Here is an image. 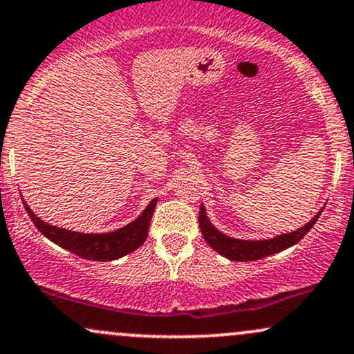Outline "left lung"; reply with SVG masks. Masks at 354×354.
I'll return each instance as SVG.
<instances>
[{"label":"left lung","mask_w":354,"mask_h":354,"mask_svg":"<svg viewBox=\"0 0 354 354\" xmlns=\"http://www.w3.org/2000/svg\"><path fill=\"white\" fill-rule=\"evenodd\" d=\"M323 209L324 206L306 223V225L301 226V228L268 239H238L221 233V231L214 228L213 223L209 221L208 214H206L205 205L200 206V216H198V221H200L203 238H205V241L208 243L216 253L231 259V261H256V259L266 258V256L279 253V251H284L288 250V248L296 245V243H298L299 239H303L304 234L315 226V223L318 221Z\"/></svg>","instance_id":"obj_1"}]
</instances>
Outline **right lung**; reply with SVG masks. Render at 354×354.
<instances>
[{"instance_id": "obj_1", "label": "right lung", "mask_w": 354, "mask_h": 354, "mask_svg": "<svg viewBox=\"0 0 354 354\" xmlns=\"http://www.w3.org/2000/svg\"><path fill=\"white\" fill-rule=\"evenodd\" d=\"M156 203L158 198H154L135 221L128 223L120 230L109 231V233H80V231L58 228V226L43 221L41 218L36 216L30 209V206L26 205V201L23 200L28 216L31 218L38 231H41L43 236H46L55 245L80 256V258L93 259V261H113V259L123 258V256L133 253L143 245L148 238L149 223H151Z\"/></svg>"}]
</instances>
